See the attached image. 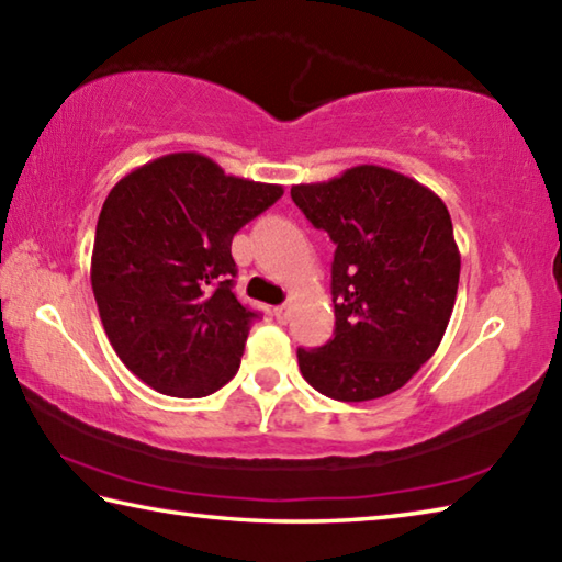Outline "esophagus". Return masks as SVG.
I'll list each match as a JSON object with an SVG mask.
<instances>
[{
	"label": "esophagus",
	"instance_id": "obj_1",
	"mask_svg": "<svg viewBox=\"0 0 562 562\" xmlns=\"http://www.w3.org/2000/svg\"><path fill=\"white\" fill-rule=\"evenodd\" d=\"M288 314H290V307H288V304H280V307H274V319H278V322H284V319H288Z\"/></svg>",
	"mask_w": 562,
	"mask_h": 562
}]
</instances>
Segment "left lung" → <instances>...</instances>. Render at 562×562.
<instances>
[{
  "instance_id": "obj_1",
  "label": "left lung",
  "mask_w": 562,
  "mask_h": 562,
  "mask_svg": "<svg viewBox=\"0 0 562 562\" xmlns=\"http://www.w3.org/2000/svg\"><path fill=\"white\" fill-rule=\"evenodd\" d=\"M290 193L336 246L334 339L297 349L304 381L344 403L397 391L437 351L454 310L462 258L450 211L420 181L375 165Z\"/></svg>"
}]
</instances>
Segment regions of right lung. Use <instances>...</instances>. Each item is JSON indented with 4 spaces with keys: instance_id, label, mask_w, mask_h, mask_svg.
Returning <instances> with one entry per match:
<instances>
[{
    "instance_id": "obj_1",
    "label": "right lung",
    "mask_w": 562,
    "mask_h": 562,
    "mask_svg": "<svg viewBox=\"0 0 562 562\" xmlns=\"http://www.w3.org/2000/svg\"><path fill=\"white\" fill-rule=\"evenodd\" d=\"M284 193L226 175L199 151L122 177L100 211L90 284L120 361L175 397L216 393L238 373L250 324L236 300L233 236Z\"/></svg>"
}]
</instances>
